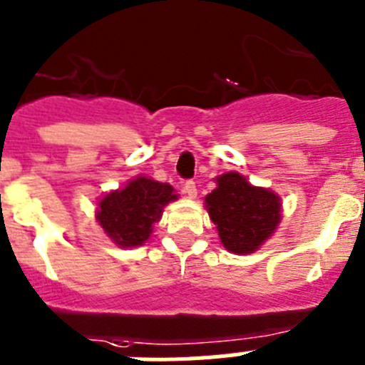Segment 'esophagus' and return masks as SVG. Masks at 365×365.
<instances>
[{"label":"esophagus","instance_id":"obj_1","mask_svg":"<svg viewBox=\"0 0 365 365\" xmlns=\"http://www.w3.org/2000/svg\"><path fill=\"white\" fill-rule=\"evenodd\" d=\"M182 192H185L190 199H193L197 195V186H195L193 180H186L185 185H182Z\"/></svg>","mask_w":365,"mask_h":365}]
</instances>
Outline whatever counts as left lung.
<instances>
[{
    "instance_id": "8db88e82",
    "label": "left lung",
    "mask_w": 365,
    "mask_h": 365,
    "mask_svg": "<svg viewBox=\"0 0 365 365\" xmlns=\"http://www.w3.org/2000/svg\"><path fill=\"white\" fill-rule=\"evenodd\" d=\"M206 210L221 243L234 254H250L276 230L282 219L279 197L256 188L235 172L217 177V188L206 195Z\"/></svg>"
}]
</instances>
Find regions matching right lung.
I'll use <instances>...</instances> for the list:
<instances>
[{
    "mask_svg": "<svg viewBox=\"0 0 365 365\" xmlns=\"http://www.w3.org/2000/svg\"><path fill=\"white\" fill-rule=\"evenodd\" d=\"M173 199L177 195L170 185L138 177L98 202L96 221L117 245L137 247L150 237L151 227Z\"/></svg>",
    "mask_w": 365,
    "mask_h": 365,
    "instance_id": "obj_1",
    "label": "right lung"
}]
</instances>
